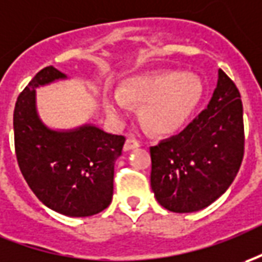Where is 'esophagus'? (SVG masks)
<instances>
[{
    "instance_id": "esophagus-1",
    "label": "esophagus",
    "mask_w": 262,
    "mask_h": 262,
    "mask_svg": "<svg viewBox=\"0 0 262 262\" xmlns=\"http://www.w3.org/2000/svg\"><path fill=\"white\" fill-rule=\"evenodd\" d=\"M139 146H140V142L138 139L129 136L126 139V143H124V150H130V149H135V147H139Z\"/></svg>"
}]
</instances>
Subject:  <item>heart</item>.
<instances>
[{"instance_id": "obj_1", "label": "heart", "mask_w": 262, "mask_h": 262, "mask_svg": "<svg viewBox=\"0 0 262 262\" xmlns=\"http://www.w3.org/2000/svg\"><path fill=\"white\" fill-rule=\"evenodd\" d=\"M204 86L196 76L183 71L162 70L132 79L123 92L106 100L110 116L120 119L130 110V101L143 104L140 117L147 130L169 135L188 122L202 99Z\"/></svg>"}]
</instances>
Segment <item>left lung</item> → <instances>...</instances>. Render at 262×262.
I'll use <instances>...</instances> for the list:
<instances>
[{"mask_svg":"<svg viewBox=\"0 0 262 262\" xmlns=\"http://www.w3.org/2000/svg\"><path fill=\"white\" fill-rule=\"evenodd\" d=\"M241 94L222 70L212 97L179 135L150 146V186L168 211L211 205L235 179L244 158Z\"/></svg>","mask_w":262,"mask_h":262,"instance_id":"left-lung-1","label":"left lung"}]
</instances>
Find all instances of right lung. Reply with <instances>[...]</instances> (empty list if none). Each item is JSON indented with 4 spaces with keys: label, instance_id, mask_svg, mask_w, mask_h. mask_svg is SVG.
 <instances>
[{
    "label": "right lung",
    "instance_id": "add662e5",
    "mask_svg": "<svg viewBox=\"0 0 262 262\" xmlns=\"http://www.w3.org/2000/svg\"><path fill=\"white\" fill-rule=\"evenodd\" d=\"M64 77L54 67H44L19 93L14 107L15 155L26 182L44 205L66 216H92L112 202L115 162L126 138L94 126L47 129L35 112V89Z\"/></svg>",
    "mask_w": 262,
    "mask_h": 262
}]
</instances>
